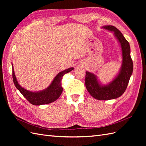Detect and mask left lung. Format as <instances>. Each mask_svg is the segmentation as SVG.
Listing matches in <instances>:
<instances>
[{
	"label": "left lung",
	"instance_id": "obj_1",
	"mask_svg": "<svg viewBox=\"0 0 146 146\" xmlns=\"http://www.w3.org/2000/svg\"><path fill=\"white\" fill-rule=\"evenodd\" d=\"M104 29L113 32L122 48V64L119 74L107 85H101L96 76L86 71L85 85L89 93L98 100H110L121 96L125 92L133 72V64L130 56V47L129 42L122 33L113 25L104 26Z\"/></svg>",
	"mask_w": 146,
	"mask_h": 146
}]
</instances>
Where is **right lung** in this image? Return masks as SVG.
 Returning a JSON list of instances; mask_svg holds the SVG:
<instances>
[{"label": "right lung", "mask_w": 146, "mask_h": 146, "mask_svg": "<svg viewBox=\"0 0 146 146\" xmlns=\"http://www.w3.org/2000/svg\"><path fill=\"white\" fill-rule=\"evenodd\" d=\"M74 69L73 68H68L56 75L52 82L47 88L39 92H31L24 89L17 82L13 67V80L16 88L24 96L30 104L34 105H41L53 102L59 98L63 92V88L61 86V80L64 74Z\"/></svg>", "instance_id": "right-lung-1"}]
</instances>
